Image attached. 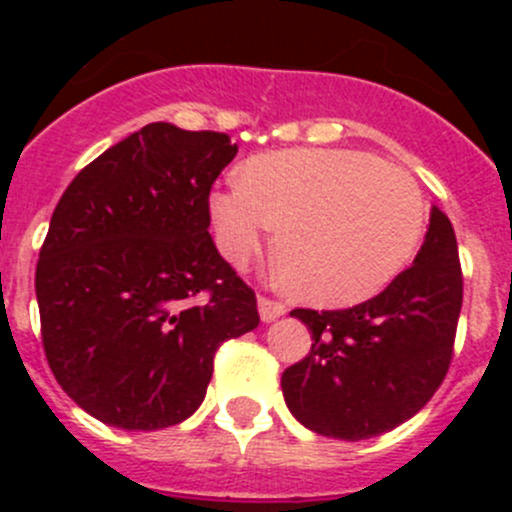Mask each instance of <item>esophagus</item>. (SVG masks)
I'll return each mask as SVG.
<instances>
[{
    "label": "esophagus",
    "instance_id": "1",
    "mask_svg": "<svg viewBox=\"0 0 512 512\" xmlns=\"http://www.w3.org/2000/svg\"><path fill=\"white\" fill-rule=\"evenodd\" d=\"M257 307H260V319H262V322H275V319H280L282 314L287 312L285 304L277 302V299H270V297H260V299H257Z\"/></svg>",
    "mask_w": 512,
    "mask_h": 512
}]
</instances>
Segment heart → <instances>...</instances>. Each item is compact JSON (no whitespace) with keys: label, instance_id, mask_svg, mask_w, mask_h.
I'll return each mask as SVG.
<instances>
[{"label":"heart","instance_id":"b5f03b06","mask_svg":"<svg viewBox=\"0 0 512 512\" xmlns=\"http://www.w3.org/2000/svg\"><path fill=\"white\" fill-rule=\"evenodd\" d=\"M218 245L235 267L265 250L289 285L317 304H356L414 260L426 208L409 173L347 148L280 151L247 160L240 180L210 195Z\"/></svg>","mask_w":512,"mask_h":512}]
</instances>
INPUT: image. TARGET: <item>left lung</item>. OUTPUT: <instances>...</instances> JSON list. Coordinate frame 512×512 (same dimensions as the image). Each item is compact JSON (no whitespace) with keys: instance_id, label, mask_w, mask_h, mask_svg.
<instances>
[{"instance_id":"1","label":"left lung","mask_w":512,"mask_h":512,"mask_svg":"<svg viewBox=\"0 0 512 512\" xmlns=\"http://www.w3.org/2000/svg\"><path fill=\"white\" fill-rule=\"evenodd\" d=\"M463 275L451 220L433 205L414 265L349 309H292L312 349L282 374L287 409L319 436L364 441L409 421L446 379Z\"/></svg>"}]
</instances>
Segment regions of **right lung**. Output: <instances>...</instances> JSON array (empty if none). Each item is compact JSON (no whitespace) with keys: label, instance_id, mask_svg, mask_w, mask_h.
Wrapping results in <instances>:
<instances>
[{"label":"right lung","instance_id":"right-lung-1","mask_svg":"<svg viewBox=\"0 0 512 512\" xmlns=\"http://www.w3.org/2000/svg\"><path fill=\"white\" fill-rule=\"evenodd\" d=\"M237 143L148 123L61 195L36 265L41 339L61 389L98 421L158 431L198 411L255 292L210 237V188Z\"/></svg>","mask_w":512,"mask_h":512}]
</instances>
